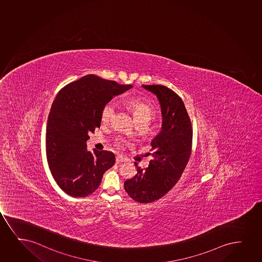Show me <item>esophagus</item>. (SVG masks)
I'll return each instance as SVG.
<instances>
[{
	"mask_svg": "<svg viewBox=\"0 0 262 262\" xmlns=\"http://www.w3.org/2000/svg\"><path fill=\"white\" fill-rule=\"evenodd\" d=\"M126 162V159H124V158H122V157H116V163H124Z\"/></svg>",
	"mask_w": 262,
	"mask_h": 262,
	"instance_id": "1",
	"label": "esophagus"
}]
</instances>
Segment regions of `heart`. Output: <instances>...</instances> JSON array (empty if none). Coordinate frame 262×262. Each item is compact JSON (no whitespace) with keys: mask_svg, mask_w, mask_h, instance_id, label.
<instances>
[{"mask_svg":"<svg viewBox=\"0 0 262 262\" xmlns=\"http://www.w3.org/2000/svg\"><path fill=\"white\" fill-rule=\"evenodd\" d=\"M126 103L130 109L132 110L138 124L142 122L149 123L155 115V111L152 106L144 102L140 97H131L127 100ZM116 110L117 105L113 102L106 103L101 110V120L103 123L111 122L116 113ZM114 145L118 149H123L126 146L129 145V143L123 138H117L114 141Z\"/></svg>","mask_w":262,"mask_h":262,"instance_id":"heart-1","label":"heart"}]
</instances>
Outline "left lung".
I'll list each match as a JSON object with an SVG mask.
<instances>
[{
	"label": "left lung",
	"instance_id": "8db88e82",
	"mask_svg": "<svg viewBox=\"0 0 262 262\" xmlns=\"http://www.w3.org/2000/svg\"><path fill=\"white\" fill-rule=\"evenodd\" d=\"M155 94L162 111V130L150 143L152 156L147 168L124 182L136 202L147 204L166 195L179 181L192 150V125L182 98L162 85H143ZM137 165V164H136Z\"/></svg>",
	"mask_w": 262,
	"mask_h": 262
}]
</instances>
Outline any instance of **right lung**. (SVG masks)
Instances as JSON below:
<instances>
[{"mask_svg":"<svg viewBox=\"0 0 262 262\" xmlns=\"http://www.w3.org/2000/svg\"><path fill=\"white\" fill-rule=\"evenodd\" d=\"M132 85H120L93 74L67 84L54 100L48 118L46 154L54 180L68 195L84 198L99 187L115 163L114 154L86 149L89 134L101 124V110Z\"/></svg>","mask_w":262,"mask_h":262,"instance_id":"1","label":"right lung"}]
</instances>
